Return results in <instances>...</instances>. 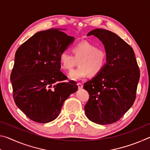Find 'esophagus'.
I'll return each instance as SVG.
<instances>
[{"mask_svg": "<svg viewBox=\"0 0 150 150\" xmlns=\"http://www.w3.org/2000/svg\"><path fill=\"white\" fill-rule=\"evenodd\" d=\"M77 86H78V88H79V89H81V88H83V85L81 84V83H77Z\"/></svg>", "mask_w": 150, "mask_h": 150, "instance_id": "esophagus-1", "label": "esophagus"}]
</instances>
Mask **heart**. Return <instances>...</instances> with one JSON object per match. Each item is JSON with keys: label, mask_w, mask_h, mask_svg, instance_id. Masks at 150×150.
Masks as SVG:
<instances>
[{"label": "heart", "mask_w": 150, "mask_h": 150, "mask_svg": "<svg viewBox=\"0 0 150 150\" xmlns=\"http://www.w3.org/2000/svg\"><path fill=\"white\" fill-rule=\"evenodd\" d=\"M73 54L63 51L59 55V63L62 69L69 71L79 63V67L69 73V77L73 81H79L89 74L95 77L102 72L107 62L105 50L91 43L83 41L75 44L72 48Z\"/></svg>", "instance_id": "heart-1"}]
</instances>
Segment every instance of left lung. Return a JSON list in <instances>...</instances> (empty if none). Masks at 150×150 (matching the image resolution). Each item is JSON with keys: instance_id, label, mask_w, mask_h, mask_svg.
Listing matches in <instances>:
<instances>
[{"instance_id": "1", "label": "left lung", "mask_w": 150, "mask_h": 150, "mask_svg": "<svg viewBox=\"0 0 150 150\" xmlns=\"http://www.w3.org/2000/svg\"><path fill=\"white\" fill-rule=\"evenodd\" d=\"M92 35L105 46L107 62L100 74L84 84L89 94L85 112L88 120L106 125L120 120L133 105L139 70L133 49L118 35L102 28L87 34Z\"/></svg>"}]
</instances>
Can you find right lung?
I'll return each instance as SVG.
<instances>
[{"label": "right lung", "mask_w": 150, "mask_h": 150, "mask_svg": "<svg viewBox=\"0 0 150 150\" xmlns=\"http://www.w3.org/2000/svg\"><path fill=\"white\" fill-rule=\"evenodd\" d=\"M51 28L35 33L15 54L11 81L16 106L32 120L47 123L56 118L64 101L78 89L65 82L59 55L75 38Z\"/></svg>", "instance_id": "obj_1"}]
</instances>
